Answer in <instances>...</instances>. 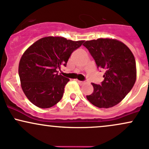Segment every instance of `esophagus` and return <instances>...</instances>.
Listing matches in <instances>:
<instances>
[{"instance_id":"esophagus-1","label":"esophagus","mask_w":149,"mask_h":149,"mask_svg":"<svg viewBox=\"0 0 149 149\" xmlns=\"http://www.w3.org/2000/svg\"><path fill=\"white\" fill-rule=\"evenodd\" d=\"M76 81H77L78 84L81 85V86H83V85H84L85 83H86V82H85V81H78V80H76Z\"/></svg>"}]
</instances>
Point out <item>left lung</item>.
Returning <instances> with one entry per match:
<instances>
[{"label": "left lung", "instance_id": "8db88e82", "mask_svg": "<svg viewBox=\"0 0 149 149\" xmlns=\"http://www.w3.org/2000/svg\"><path fill=\"white\" fill-rule=\"evenodd\" d=\"M93 57L97 68H103L101 85L92 83L93 93L88 100L99 108H109L120 103L133 88L136 79L134 54L123 42L109 38H99L83 45Z\"/></svg>", "mask_w": 149, "mask_h": 149}]
</instances>
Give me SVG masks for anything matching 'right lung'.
I'll return each instance as SVG.
<instances>
[{"instance_id":"1","label":"right lung","mask_w":149,"mask_h":149,"mask_svg":"<svg viewBox=\"0 0 149 149\" xmlns=\"http://www.w3.org/2000/svg\"><path fill=\"white\" fill-rule=\"evenodd\" d=\"M83 42L62 37H45L24 52L18 73L22 91L32 104L45 109L61 100L69 79L58 75L57 69L66 66L72 52Z\"/></svg>"}]
</instances>
